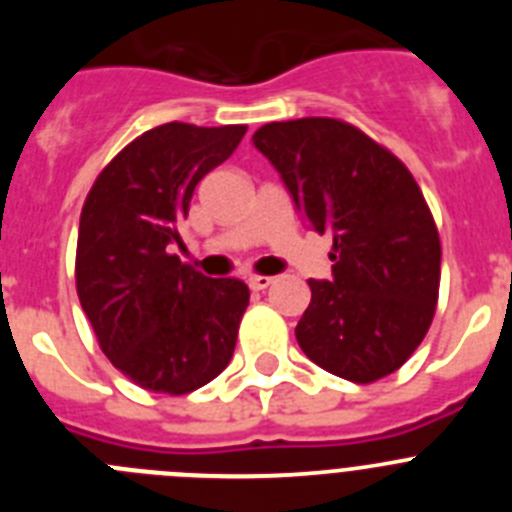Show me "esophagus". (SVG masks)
I'll return each mask as SVG.
<instances>
[{
	"label": "esophagus",
	"instance_id": "esophagus-1",
	"mask_svg": "<svg viewBox=\"0 0 512 512\" xmlns=\"http://www.w3.org/2000/svg\"><path fill=\"white\" fill-rule=\"evenodd\" d=\"M271 284H274V277H248V287L256 289V292L271 287Z\"/></svg>",
	"mask_w": 512,
	"mask_h": 512
}]
</instances>
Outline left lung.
Returning a JSON list of instances; mask_svg holds the SVG:
<instances>
[{"label": "left lung", "mask_w": 512, "mask_h": 512, "mask_svg": "<svg viewBox=\"0 0 512 512\" xmlns=\"http://www.w3.org/2000/svg\"><path fill=\"white\" fill-rule=\"evenodd\" d=\"M253 146L305 223L333 233V277L307 282L310 305L295 328L305 356L359 384L400 369L431 328L441 279L438 230L413 174L330 117L269 122Z\"/></svg>", "instance_id": "1"}]
</instances>
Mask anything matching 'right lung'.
I'll use <instances>...</instances> for the list:
<instances>
[{
  "label": "right lung",
  "mask_w": 512,
  "mask_h": 512,
  "mask_svg": "<svg viewBox=\"0 0 512 512\" xmlns=\"http://www.w3.org/2000/svg\"><path fill=\"white\" fill-rule=\"evenodd\" d=\"M243 135L246 125H158L112 158L84 202L79 302L104 356L143 390L187 395L230 364L248 287L205 277L171 246L194 187Z\"/></svg>",
  "instance_id": "obj_1"
}]
</instances>
